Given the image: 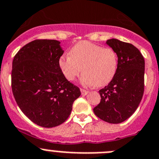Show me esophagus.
Returning a JSON list of instances; mask_svg holds the SVG:
<instances>
[{
	"mask_svg": "<svg viewBox=\"0 0 159 159\" xmlns=\"http://www.w3.org/2000/svg\"><path fill=\"white\" fill-rule=\"evenodd\" d=\"M81 95L82 96H85L88 94V91L85 89H81Z\"/></svg>",
	"mask_w": 159,
	"mask_h": 159,
	"instance_id": "esophagus-1",
	"label": "esophagus"
}]
</instances>
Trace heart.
<instances>
[{
	"label": "heart",
	"mask_w": 159,
	"mask_h": 159,
	"mask_svg": "<svg viewBox=\"0 0 159 159\" xmlns=\"http://www.w3.org/2000/svg\"><path fill=\"white\" fill-rule=\"evenodd\" d=\"M59 68L68 81H73L84 71L81 83L85 86L107 85L114 78L118 68V55L115 50L81 41L70 50V55L58 60Z\"/></svg>",
	"instance_id": "b5f03b06"
}]
</instances>
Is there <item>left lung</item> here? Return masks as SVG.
<instances>
[{
    "label": "left lung",
    "instance_id": "1",
    "mask_svg": "<svg viewBox=\"0 0 159 159\" xmlns=\"http://www.w3.org/2000/svg\"><path fill=\"white\" fill-rule=\"evenodd\" d=\"M118 55V68L114 78L99 91L101 102L93 108L97 117L110 124L125 121L135 111L144 92L145 62L132 44L116 39L106 41Z\"/></svg>",
    "mask_w": 159,
    "mask_h": 159
}]
</instances>
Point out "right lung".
I'll return each instance as SVG.
<instances>
[{"instance_id":"obj_1","label":"right lung","mask_w":159,"mask_h":159,"mask_svg":"<svg viewBox=\"0 0 159 159\" xmlns=\"http://www.w3.org/2000/svg\"><path fill=\"white\" fill-rule=\"evenodd\" d=\"M63 53L59 41L36 39L24 46L12 61L16 101L24 115L43 128L65 122L81 95L60 70L58 60Z\"/></svg>"}]
</instances>
